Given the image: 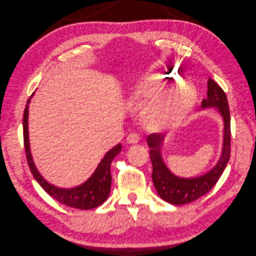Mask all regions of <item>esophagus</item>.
Listing matches in <instances>:
<instances>
[{"mask_svg":"<svg viewBox=\"0 0 256 256\" xmlns=\"http://www.w3.org/2000/svg\"><path fill=\"white\" fill-rule=\"evenodd\" d=\"M140 134H138V133H134V132L130 133V134L127 136V142L129 144H138L140 142Z\"/></svg>","mask_w":256,"mask_h":256,"instance_id":"34e87169","label":"esophagus"}]
</instances>
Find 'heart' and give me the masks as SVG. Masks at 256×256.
<instances>
[{
    "label": "heart",
    "instance_id": "1",
    "mask_svg": "<svg viewBox=\"0 0 256 256\" xmlns=\"http://www.w3.org/2000/svg\"><path fill=\"white\" fill-rule=\"evenodd\" d=\"M174 79V72L160 70L148 75L136 86L138 96L144 100L151 99L142 110V120L147 128L166 131L180 126L196 103L197 88L186 80L176 82L159 92Z\"/></svg>",
    "mask_w": 256,
    "mask_h": 256
}]
</instances>
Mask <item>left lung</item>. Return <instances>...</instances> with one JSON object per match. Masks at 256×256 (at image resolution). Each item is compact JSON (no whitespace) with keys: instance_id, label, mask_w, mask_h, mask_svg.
I'll return each instance as SVG.
<instances>
[{"instance_id":"left-lung-1","label":"left lung","mask_w":256,"mask_h":256,"mask_svg":"<svg viewBox=\"0 0 256 256\" xmlns=\"http://www.w3.org/2000/svg\"><path fill=\"white\" fill-rule=\"evenodd\" d=\"M201 107L218 108V112L224 120L222 154L216 166L206 174L194 178H180L174 175L166 168L162 157V146L164 136L160 133H152L147 138L153 166L152 180L154 186L162 199L174 205L190 203L208 194L220 179L230 158L231 132L227 96L218 83L210 78L208 81V98L202 100Z\"/></svg>"}]
</instances>
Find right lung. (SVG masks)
Here are the masks:
<instances>
[{
    "label": "right lung",
    "instance_id": "right-lung-1",
    "mask_svg": "<svg viewBox=\"0 0 256 256\" xmlns=\"http://www.w3.org/2000/svg\"><path fill=\"white\" fill-rule=\"evenodd\" d=\"M32 96L27 101L25 112H24L22 129H24V144H25L27 162L33 177L40 184V186L48 194H50L53 199H55L59 203L70 206V208H78V210H92L94 208H98L99 205L105 202V200L109 196V192H110V186H112L110 164L114 158L122 150L120 144H116V147H114L105 154L104 158L99 164L98 168H96L94 173L90 176V178H88L84 182V184H80L79 186L72 188H60L53 184H50L48 181L44 179V177L38 171V168H36L33 162L31 152H30L29 132H28V114H29L28 108H29V103Z\"/></svg>",
    "mask_w": 256,
    "mask_h": 256
}]
</instances>
